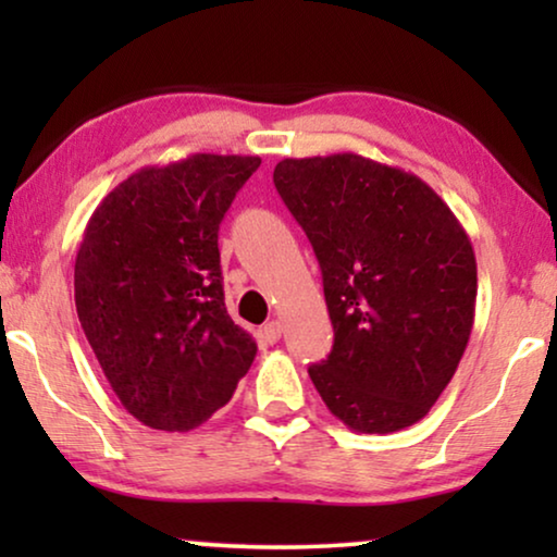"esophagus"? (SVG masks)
<instances>
[{
  "mask_svg": "<svg viewBox=\"0 0 557 557\" xmlns=\"http://www.w3.org/2000/svg\"><path fill=\"white\" fill-rule=\"evenodd\" d=\"M261 334H263V339L265 342H278L281 339V322H276V319H271V322H265L263 326H261Z\"/></svg>",
  "mask_w": 557,
  "mask_h": 557,
  "instance_id": "esophagus-1",
  "label": "esophagus"
}]
</instances>
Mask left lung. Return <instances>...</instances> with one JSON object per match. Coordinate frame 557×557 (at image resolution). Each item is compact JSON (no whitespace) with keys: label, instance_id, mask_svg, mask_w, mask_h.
<instances>
[{"label":"left lung","instance_id":"obj_1","mask_svg":"<svg viewBox=\"0 0 557 557\" xmlns=\"http://www.w3.org/2000/svg\"><path fill=\"white\" fill-rule=\"evenodd\" d=\"M273 185L314 248L334 326L311 383L355 433L418 423L474 326L467 231L421 177L352 151L284 159Z\"/></svg>","mask_w":557,"mask_h":557}]
</instances>
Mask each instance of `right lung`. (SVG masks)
<instances>
[{"label": "right lung", "instance_id": "obj_1", "mask_svg": "<svg viewBox=\"0 0 557 557\" xmlns=\"http://www.w3.org/2000/svg\"><path fill=\"white\" fill-rule=\"evenodd\" d=\"M261 157L189 154L119 182L75 256V311L136 421L193 431L233 398L258 352L227 317L218 231Z\"/></svg>", "mask_w": 557, "mask_h": 557}]
</instances>
